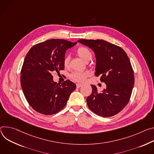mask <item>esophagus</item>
<instances>
[{
    "mask_svg": "<svg viewBox=\"0 0 154 154\" xmlns=\"http://www.w3.org/2000/svg\"><path fill=\"white\" fill-rule=\"evenodd\" d=\"M76 88H81L82 86V84H76Z\"/></svg>",
    "mask_w": 154,
    "mask_h": 154,
    "instance_id": "1",
    "label": "esophagus"
}]
</instances>
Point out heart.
Segmentation results:
<instances>
[{
  "mask_svg": "<svg viewBox=\"0 0 154 154\" xmlns=\"http://www.w3.org/2000/svg\"><path fill=\"white\" fill-rule=\"evenodd\" d=\"M76 53L78 56L81 58L84 62H89L92 57L91 51L87 48L81 46L79 47L76 50ZM70 63V57L68 56H65L63 59V65L65 68L68 67ZM89 73L86 72H73L70 75V78L78 82H83L86 81L88 77Z\"/></svg>",
  "mask_w": 154,
  "mask_h": 154,
  "instance_id": "heart-1",
  "label": "heart"
}]
</instances>
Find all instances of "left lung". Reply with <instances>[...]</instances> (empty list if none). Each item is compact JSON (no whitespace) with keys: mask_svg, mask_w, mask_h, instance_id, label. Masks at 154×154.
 <instances>
[{"mask_svg":"<svg viewBox=\"0 0 154 154\" xmlns=\"http://www.w3.org/2000/svg\"><path fill=\"white\" fill-rule=\"evenodd\" d=\"M78 42L91 48L96 57L95 75L100 76L106 88L99 92L91 85L92 94L87 104L95 114L105 117L121 112L128 104L134 83V72L125 51L103 40H79Z\"/></svg>","mask_w":154,"mask_h":154,"instance_id":"8db88e82","label":"left lung"}]
</instances>
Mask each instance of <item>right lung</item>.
Masks as SVG:
<instances>
[{"mask_svg": "<svg viewBox=\"0 0 154 154\" xmlns=\"http://www.w3.org/2000/svg\"><path fill=\"white\" fill-rule=\"evenodd\" d=\"M76 43L51 39L33 46L26 54L21 71V85L28 103L37 112L45 115L59 112L76 89L75 84L68 79L61 84L54 82L51 73L64 70L66 51Z\"/></svg>", "mask_w": 154, "mask_h": 154, "instance_id": "add662e5", "label": "right lung"}]
</instances>
